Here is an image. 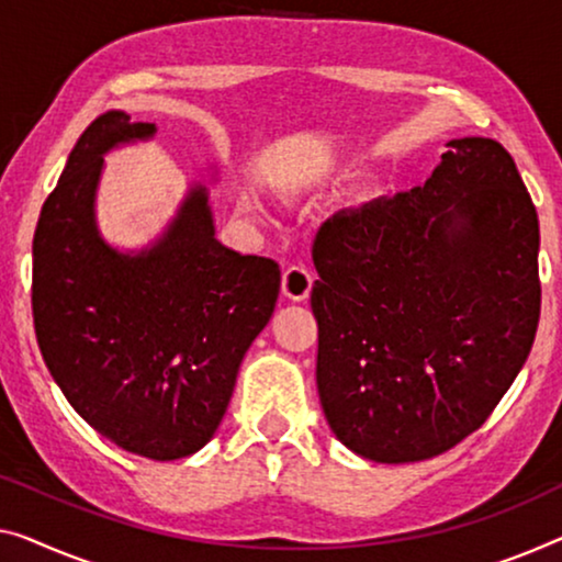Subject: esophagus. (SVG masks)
<instances>
[{
  "label": "esophagus",
  "instance_id": "esophagus-1",
  "mask_svg": "<svg viewBox=\"0 0 562 562\" xmlns=\"http://www.w3.org/2000/svg\"><path fill=\"white\" fill-rule=\"evenodd\" d=\"M313 290V272L305 270L303 265H292L282 272V295L290 297L292 303H303Z\"/></svg>",
  "mask_w": 562,
  "mask_h": 562
}]
</instances>
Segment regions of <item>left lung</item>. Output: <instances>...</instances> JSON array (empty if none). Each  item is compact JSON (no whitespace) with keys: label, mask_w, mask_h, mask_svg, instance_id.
I'll return each mask as SVG.
<instances>
[{"label":"left lung","mask_w":562,"mask_h":562,"mask_svg":"<svg viewBox=\"0 0 562 562\" xmlns=\"http://www.w3.org/2000/svg\"><path fill=\"white\" fill-rule=\"evenodd\" d=\"M538 252L513 156L480 136L449 140L424 187L325 222L310 305L335 439L406 464L480 429L530 356Z\"/></svg>","instance_id":"obj_1"}]
</instances>
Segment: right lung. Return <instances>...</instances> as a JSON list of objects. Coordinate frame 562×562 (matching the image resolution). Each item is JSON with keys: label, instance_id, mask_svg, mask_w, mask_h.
<instances>
[{"label": "right lung", "instance_id": "obj_1", "mask_svg": "<svg viewBox=\"0 0 562 562\" xmlns=\"http://www.w3.org/2000/svg\"><path fill=\"white\" fill-rule=\"evenodd\" d=\"M156 133L125 111L82 131L40 212L32 315L47 371L75 412L115 447L171 462L220 429L245 353L274 313L280 267L214 237L199 181L150 245L119 249L103 237L95 199L105 156Z\"/></svg>", "mask_w": 562, "mask_h": 562}]
</instances>
